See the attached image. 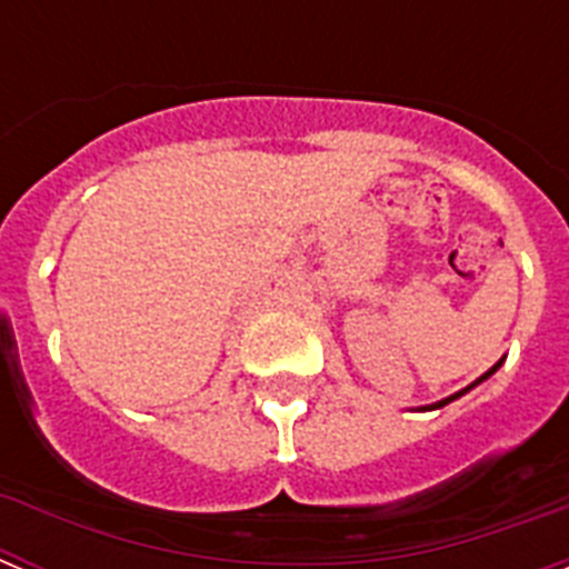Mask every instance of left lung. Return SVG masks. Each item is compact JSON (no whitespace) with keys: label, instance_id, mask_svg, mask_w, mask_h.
Wrapping results in <instances>:
<instances>
[{"label":"left lung","instance_id":"left-lung-1","mask_svg":"<svg viewBox=\"0 0 569 569\" xmlns=\"http://www.w3.org/2000/svg\"><path fill=\"white\" fill-rule=\"evenodd\" d=\"M499 365H501V361H499ZM499 365H496V367H490V370H487V373H485V376H481V379H479V381H485V379H487V376H492V373H496V370H499ZM479 381H472V385H470V387H476V385H479ZM470 387H465V390H461V393L450 396V399L439 401V405H430V407H427V410H436V407H445V405H450V401H453V399H459V396H465V393H467V390H470Z\"/></svg>","mask_w":569,"mask_h":569}]
</instances>
